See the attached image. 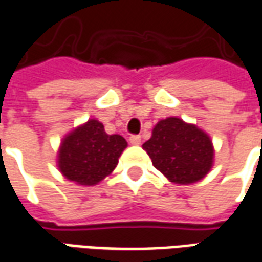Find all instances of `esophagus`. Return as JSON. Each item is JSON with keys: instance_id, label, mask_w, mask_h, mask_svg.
I'll list each match as a JSON object with an SVG mask.
<instances>
[{"instance_id": "obj_1", "label": "esophagus", "mask_w": 262, "mask_h": 262, "mask_svg": "<svg viewBox=\"0 0 262 262\" xmlns=\"http://www.w3.org/2000/svg\"><path fill=\"white\" fill-rule=\"evenodd\" d=\"M129 142H130L133 146H139V144L142 143V136H140V135H132L130 139H129Z\"/></svg>"}]
</instances>
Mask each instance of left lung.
<instances>
[{"mask_svg":"<svg viewBox=\"0 0 262 262\" xmlns=\"http://www.w3.org/2000/svg\"><path fill=\"white\" fill-rule=\"evenodd\" d=\"M143 148L154 167L176 184L202 180L213 163V147L208 135L178 118L160 120Z\"/></svg>","mask_w":262,"mask_h":262,"instance_id":"8db88e82","label":"left lung"}]
</instances>
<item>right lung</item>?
Returning <instances> with one entry per match:
<instances>
[{
    "label": "right lung",
    "instance_id": "obj_1",
    "mask_svg": "<svg viewBox=\"0 0 262 262\" xmlns=\"http://www.w3.org/2000/svg\"><path fill=\"white\" fill-rule=\"evenodd\" d=\"M127 143L119 135H108L98 120H88L66 137L59 151L61 174L81 185H95L109 176Z\"/></svg>",
    "mask_w": 262,
    "mask_h": 262
}]
</instances>
